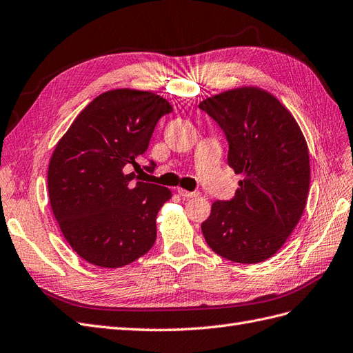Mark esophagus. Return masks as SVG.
<instances>
[{"label": "esophagus", "instance_id": "1", "mask_svg": "<svg viewBox=\"0 0 353 353\" xmlns=\"http://www.w3.org/2000/svg\"><path fill=\"white\" fill-rule=\"evenodd\" d=\"M177 192L180 196H183V198H196L199 195L198 192H190V190H186L182 188H177Z\"/></svg>", "mask_w": 353, "mask_h": 353}]
</instances>
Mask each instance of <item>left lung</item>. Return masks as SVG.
Masks as SVG:
<instances>
[{
	"label": "left lung",
	"mask_w": 353,
	"mask_h": 353,
	"mask_svg": "<svg viewBox=\"0 0 353 353\" xmlns=\"http://www.w3.org/2000/svg\"><path fill=\"white\" fill-rule=\"evenodd\" d=\"M199 109L223 130L235 196L216 201L201 230L210 248L235 263H259L285 244L306 207L310 165L303 133L290 110L259 87L203 100Z\"/></svg>",
	"instance_id": "1"
}]
</instances>
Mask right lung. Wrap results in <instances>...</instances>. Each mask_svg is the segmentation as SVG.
Segmentation results:
<instances>
[{"mask_svg": "<svg viewBox=\"0 0 353 353\" xmlns=\"http://www.w3.org/2000/svg\"><path fill=\"white\" fill-rule=\"evenodd\" d=\"M170 112L155 93L110 90L81 110L56 145L47 174L50 204L68 244L88 263L125 266L155 244L157 214L171 190L134 183L125 168H140L137 158Z\"/></svg>", "mask_w": 353, "mask_h": 353, "instance_id": "add662e5", "label": "right lung"}]
</instances>
